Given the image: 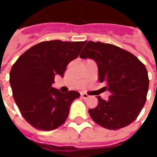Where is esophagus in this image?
I'll list each match as a JSON object with an SVG mask.
<instances>
[{"label":"esophagus","instance_id":"1","mask_svg":"<svg viewBox=\"0 0 157 157\" xmlns=\"http://www.w3.org/2000/svg\"><path fill=\"white\" fill-rule=\"evenodd\" d=\"M81 96H82V98H84V99L88 98V97H89L87 94H86V93H84V92H82V93H81Z\"/></svg>","mask_w":157,"mask_h":157}]
</instances>
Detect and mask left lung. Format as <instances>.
Segmentation results:
<instances>
[{
  "label": "left lung",
  "instance_id": "left-lung-1",
  "mask_svg": "<svg viewBox=\"0 0 157 157\" xmlns=\"http://www.w3.org/2000/svg\"><path fill=\"white\" fill-rule=\"evenodd\" d=\"M95 60L98 81L111 95L106 101L98 97V105L89 109L93 121L108 129H118L137 118L146 101L148 73L135 55L115 45L89 41L80 55Z\"/></svg>",
  "mask_w": 157,
  "mask_h": 157
}]
</instances>
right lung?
Returning <instances> with one entry per match:
<instances>
[{
    "label": "right lung",
    "mask_w": 157,
    "mask_h": 157,
    "mask_svg": "<svg viewBox=\"0 0 157 157\" xmlns=\"http://www.w3.org/2000/svg\"><path fill=\"white\" fill-rule=\"evenodd\" d=\"M86 42H41L23 53L12 65L10 84L22 117L37 129L53 130L66 120L80 93H62L52 86L55 75L77 58Z\"/></svg>",
    "instance_id": "add662e5"
}]
</instances>
